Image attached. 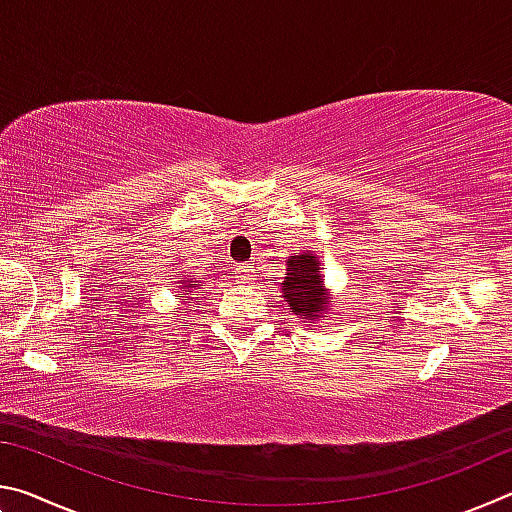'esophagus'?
<instances>
[{
	"instance_id": "1",
	"label": "esophagus",
	"mask_w": 512,
	"mask_h": 512,
	"mask_svg": "<svg viewBox=\"0 0 512 512\" xmlns=\"http://www.w3.org/2000/svg\"><path fill=\"white\" fill-rule=\"evenodd\" d=\"M235 275H237V282H239V284H253V282H255V268L248 266V264L237 266Z\"/></svg>"
}]
</instances>
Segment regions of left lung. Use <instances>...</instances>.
Returning <instances> with one entry per match:
<instances>
[{"label": "left lung", "mask_w": 512, "mask_h": 512, "mask_svg": "<svg viewBox=\"0 0 512 512\" xmlns=\"http://www.w3.org/2000/svg\"><path fill=\"white\" fill-rule=\"evenodd\" d=\"M282 298L298 318L325 320L332 307L329 289H325L323 273L316 255L298 253L287 259V273L282 282Z\"/></svg>", "instance_id": "obj_1"}]
</instances>
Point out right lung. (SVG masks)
Listing matches in <instances>:
<instances>
[{
    "label": "right lung",
    "instance_id": "right-lung-1",
    "mask_svg": "<svg viewBox=\"0 0 512 512\" xmlns=\"http://www.w3.org/2000/svg\"><path fill=\"white\" fill-rule=\"evenodd\" d=\"M194 280L192 277H178V298H187L189 293L187 291H192L194 289V284H192Z\"/></svg>",
    "mask_w": 512,
    "mask_h": 512
}]
</instances>
